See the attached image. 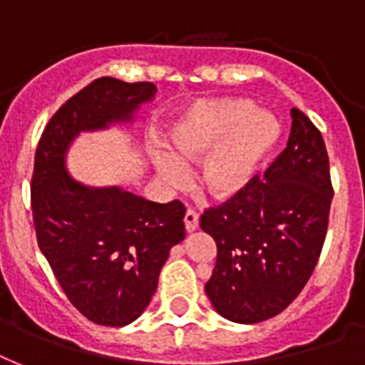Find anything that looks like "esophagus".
<instances>
[{
    "instance_id": "obj_1",
    "label": "esophagus",
    "mask_w": 365,
    "mask_h": 365,
    "mask_svg": "<svg viewBox=\"0 0 365 365\" xmlns=\"http://www.w3.org/2000/svg\"><path fill=\"white\" fill-rule=\"evenodd\" d=\"M183 223H185V231H187V233H193L195 229L199 227V214L189 208V210L185 212Z\"/></svg>"
}]
</instances>
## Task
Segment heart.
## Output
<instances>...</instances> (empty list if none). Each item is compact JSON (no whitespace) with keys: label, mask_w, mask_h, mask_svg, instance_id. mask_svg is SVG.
I'll return each instance as SVG.
<instances>
[{"label":"heart","mask_w":365,"mask_h":365,"mask_svg":"<svg viewBox=\"0 0 365 365\" xmlns=\"http://www.w3.org/2000/svg\"><path fill=\"white\" fill-rule=\"evenodd\" d=\"M280 123L248 100H200L168 132L170 153L157 149L153 163L170 185L185 180V166L200 163L197 183L208 197L227 200L248 187L280 140Z\"/></svg>","instance_id":"obj_1"}]
</instances>
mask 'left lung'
Instances as JSON below:
<instances>
[{
	"label": "left lung",
	"instance_id": "8db88e82",
	"mask_svg": "<svg viewBox=\"0 0 365 365\" xmlns=\"http://www.w3.org/2000/svg\"><path fill=\"white\" fill-rule=\"evenodd\" d=\"M331 199L322 134L294 108L288 145L263 178L200 216L217 246L205 289L223 318L263 322L299 295L322 252Z\"/></svg>",
	"mask_w": 365,
	"mask_h": 365
}]
</instances>
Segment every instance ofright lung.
Returning a JSON list of instances; mask_svg holds the SVG:
<instances>
[{
	"label": "right lung",
	"mask_w": 365,
	"mask_h": 365,
	"mask_svg": "<svg viewBox=\"0 0 365 365\" xmlns=\"http://www.w3.org/2000/svg\"><path fill=\"white\" fill-rule=\"evenodd\" d=\"M155 93L148 81L94 79L51 117L37 143L30 187L37 244L71 305L100 326L121 328L145 311L170 248L185 239V206L85 185L68 172L66 153L79 132L130 123Z\"/></svg>",
	"instance_id": "add662e5"
}]
</instances>
